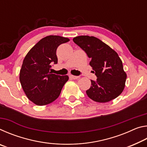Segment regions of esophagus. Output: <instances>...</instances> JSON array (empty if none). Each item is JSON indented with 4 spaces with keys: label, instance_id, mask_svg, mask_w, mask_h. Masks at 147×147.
<instances>
[{
    "label": "esophagus",
    "instance_id": "esophagus-1",
    "mask_svg": "<svg viewBox=\"0 0 147 147\" xmlns=\"http://www.w3.org/2000/svg\"><path fill=\"white\" fill-rule=\"evenodd\" d=\"M70 78H71L72 79H74V80H76L79 78L78 76H74V75H70Z\"/></svg>",
    "mask_w": 147,
    "mask_h": 147
}]
</instances>
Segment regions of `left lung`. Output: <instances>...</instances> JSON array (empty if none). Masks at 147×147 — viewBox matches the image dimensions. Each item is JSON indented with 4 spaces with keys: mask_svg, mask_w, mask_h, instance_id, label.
I'll list each match as a JSON object with an SVG mask.
<instances>
[{
    "mask_svg": "<svg viewBox=\"0 0 147 147\" xmlns=\"http://www.w3.org/2000/svg\"><path fill=\"white\" fill-rule=\"evenodd\" d=\"M73 41L91 59L89 65L97 77L96 81L91 80V88L86 91L89 97L104 103L120 95L125 86L126 74L118 54L93 36H78L73 38Z\"/></svg>",
    "mask_w": 147,
    "mask_h": 147,
    "instance_id": "obj_1",
    "label": "left lung"
}]
</instances>
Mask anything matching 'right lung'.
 <instances>
[{
  "label": "right lung",
  "mask_w": 147,
  "mask_h": 147,
  "mask_svg": "<svg viewBox=\"0 0 147 147\" xmlns=\"http://www.w3.org/2000/svg\"><path fill=\"white\" fill-rule=\"evenodd\" d=\"M69 39L49 36L41 39L24 58L20 71L21 86L30 100L38 106L53 102L60 94L67 75L60 76L50 72L51 65L58 63L56 50Z\"/></svg>",
  "instance_id": "1"
}]
</instances>
